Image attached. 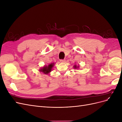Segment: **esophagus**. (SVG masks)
<instances>
[{
  "label": "esophagus",
  "instance_id": "obj_1",
  "mask_svg": "<svg viewBox=\"0 0 122 122\" xmlns=\"http://www.w3.org/2000/svg\"><path fill=\"white\" fill-rule=\"evenodd\" d=\"M60 61H61V62H65L66 61V60H61Z\"/></svg>",
  "mask_w": 122,
  "mask_h": 122
}]
</instances>
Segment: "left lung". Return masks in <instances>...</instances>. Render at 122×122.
Here are the masks:
<instances>
[{
  "label": "left lung",
  "mask_w": 122,
  "mask_h": 122,
  "mask_svg": "<svg viewBox=\"0 0 122 122\" xmlns=\"http://www.w3.org/2000/svg\"><path fill=\"white\" fill-rule=\"evenodd\" d=\"M73 68H74V69H79V66H77L76 65H74V66H73Z\"/></svg>",
  "instance_id": "1"
}]
</instances>
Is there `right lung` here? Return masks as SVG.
<instances>
[{"instance_id": "1", "label": "right lung", "mask_w": 122, "mask_h": 122, "mask_svg": "<svg viewBox=\"0 0 122 122\" xmlns=\"http://www.w3.org/2000/svg\"><path fill=\"white\" fill-rule=\"evenodd\" d=\"M54 66V62H53V63H51L48 65H45L43 67L41 68V69L39 70V71L43 73L44 74L47 75L48 74H49L50 72L52 71V70Z\"/></svg>"}]
</instances>
